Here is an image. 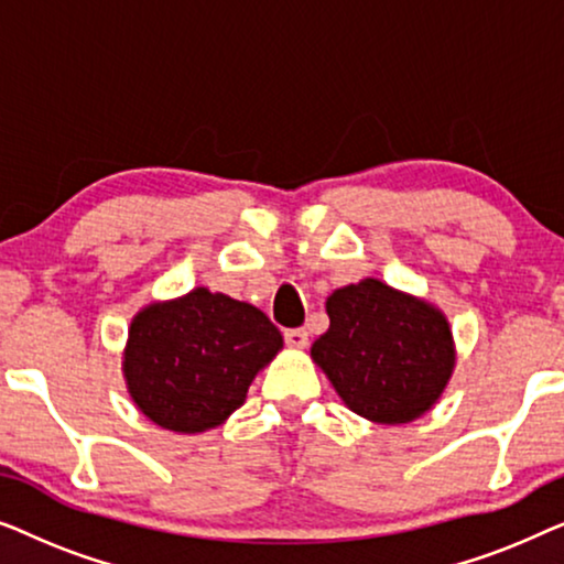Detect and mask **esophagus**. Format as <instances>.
Listing matches in <instances>:
<instances>
[{
    "label": "esophagus",
    "instance_id": "esophagus-1",
    "mask_svg": "<svg viewBox=\"0 0 564 564\" xmlns=\"http://www.w3.org/2000/svg\"><path fill=\"white\" fill-rule=\"evenodd\" d=\"M284 341H288L290 349H305V346H307V330L305 328L284 330Z\"/></svg>",
    "mask_w": 564,
    "mask_h": 564
}]
</instances>
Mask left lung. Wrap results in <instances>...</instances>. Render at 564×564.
I'll list each match as a JSON object with an SVG mask.
<instances>
[{
    "mask_svg": "<svg viewBox=\"0 0 564 564\" xmlns=\"http://www.w3.org/2000/svg\"><path fill=\"white\" fill-rule=\"evenodd\" d=\"M330 326L311 357L344 405L400 426L436 405L457 365L452 326L429 300L367 276L328 295Z\"/></svg>",
    "mask_w": 564,
    "mask_h": 564,
    "instance_id": "left-lung-1",
    "label": "left lung"
}]
</instances>
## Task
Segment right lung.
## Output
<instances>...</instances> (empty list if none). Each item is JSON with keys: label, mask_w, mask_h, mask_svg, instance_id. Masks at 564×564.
Returning <instances> with one entry per match:
<instances>
[{"label": "right lung", "mask_w": 564, "mask_h": 564, "mask_svg": "<svg viewBox=\"0 0 564 564\" xmlns=\"http://www.w3.org/2000/svg\"><path fill=\"white\" fill-rule=\"evenodd\" d=\"M282 344L259 307L195 288L133 315L122 377L145 419L174 434H203L243 405L253 377Z\"/></svg>", "instance_id": "add662e5"}]
</instances>
